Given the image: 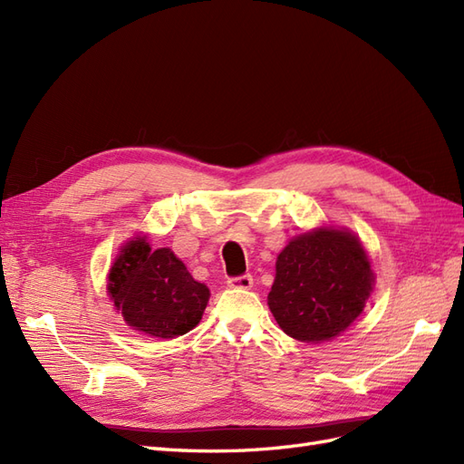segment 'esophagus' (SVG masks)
Instances as JSON below:
<instances>
[{
    "label": "esophagus",
    "instance_id": "1",
    "mask_svg": "<svg viewBox=\"0 0 464 464\" xmlns=\"http://www.w3.org/2000/svg\"><path fill=\"white\" fill-rule=\"evenodd\" d=\"M228 286L230 288H242V290H249L254 286V278L251 275H242V276H230L228 278Z\"/></svg>",
    "mask_w": 464,
    "mask_h": 464
}]
</instances>
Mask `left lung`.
<instances>
[{"mask_svg":"<svg viewBox=\"0 0 464 464\" xmlns=\"http://www.w3.org/2000/svg\"><path fill=\"white\" fill-rule=\"evenodd\" d=\"M373 290V271L358 237L339 228L296 236L276 257L269 310L302 343H325L348 329Z\"/></svg>","mask_w":464,"mask_h":464,"instance_id":"obj_1","label":"left lung"}]
</instances>
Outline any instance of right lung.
<instances>
[{"mask_svg": "<svg viewBox=\"0 0 464 464\" xmlns=\"http://www.w3.org/2000/svg\"><path fill=\"white\" fill-rule=\"evenodd\" d=\"M108 294L125 323L152 339H176L191 331L210 296L172 249H150L141 236L123 246L111 265Z\"/></svg>", "mask_w": 464, "mask_h": 464, "instance_id": "add662e5", "label": "right lung"}]
</instances>
